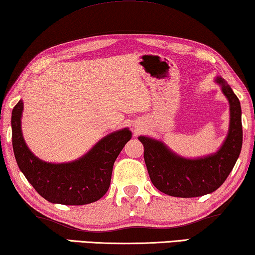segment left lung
<instances>
[{
  "instance_id": "1",
  "label": "left lung",
  "mask_w": 255,
  "mask_h": 255,
  "mask_svg": "<svg viewBox=\"0 0 255 255\" xmlns=\"http://www.w3.org/2000/svg\"><path fill=\"white\" fill-rule=\"evenodd\" d=\"M230 103L229 133L214 154L198 159L177 155L162 141L140 135L148 175L156 189L169 196L198 197L224 183L239 158L243 145L242 108L236 94L221 76L215 80Z\"/></svg>"
}]
</instances>
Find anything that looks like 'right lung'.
Listing matches in <instances>:
<instances>
[{"label": "right lung", "mask_w": 255, "mask_h": 255, "mask_svg": "<svg viewBox=\"0 0 255 255\" xmlns=\"http://www.w3.org/2000/svg\"><path fill=\"white\" fill-rule=\"evenodd\" d=\"M23 102L12 109V148L17 165L38 194L51 203L82 205L100 200L109 189L115 160L132 137L128 128L101 139L88 153L67 163L45 162L24 141L20 118Z\"/></svg>", "instance_id": "obj_1"}]
</instances>
